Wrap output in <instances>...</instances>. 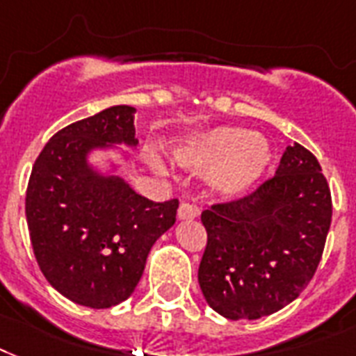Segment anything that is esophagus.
<instances>
[{
    "label": "esophagus",
    "instance_id": "1",
    "mask_svg": "<svg viewBox=\"0 0 356 356\" xmlns=\"http://www.w3.org/2000/svg\"><path fill=\"white\" fill-rule=\"evenodd\" d=\"M198 216V208H195L193 204L181 202L180 208H178V219L181 221H189V219H195Z\"/></svg>",
    "mask_w": 356,
    "mask_h": 356
}]
</instances>
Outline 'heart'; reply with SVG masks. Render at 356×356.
<instances>
[{"label":"heart","mask_w":356,"mask_h":356,"mask_svg":"<svg viewBox=\"0 0 356 356\" xmlns=\"http://www.w3.org/2000/svg\"><path fill=\"white\" fill-rule=\"evenodd\" d=\"M273 158L271 145L261 134L239 126H222L193 137L176 148L175 161L191 172H211V186L227 197L247 191Z\"/></svg>","instance_id":"b5f03b06"}]
</instances>
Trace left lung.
Masks as SVG:
<instances>
[{
	"label": "left lung",
	"instance_id": "obj_1",
	"mask_svg": "<svg viewBox=\"0 0 356 356\" xmlns=\"http://www.w3.org/2000/svg\"><path fill=\"white\" fill-rule=\"evenodd\" d=\"M330 217L318 159L296 143L252 195L202 211L208 243L198 284L206 302L228 319H258L296 301L318 269Z\"/></svg>",
	"mask_w": 356,
	"mask_h": 356
}]
</instances>
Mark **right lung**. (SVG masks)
I'll use <instances>...</instances> for the list:
<instances>
[{"mask_svg": "<svg viewBox=\"0 0 356 356\" xmlns=\"http://www.w3.org/2000/svg\"><path fill=\"white\" fill-rule=\"evenodd\" d=\"M135 107L113 106L66 126L33 165L26 217L40 271L66 299L89 308L126 301L152 245L176 221L178 200L154 202L89 161L96 150L135 148ZM124 158H128L122 152Z\"/></svg>", "mask_w": 356, "mask_h": 356, "instance_id": "obj_1", "label": "right lung"}]
</instances>
